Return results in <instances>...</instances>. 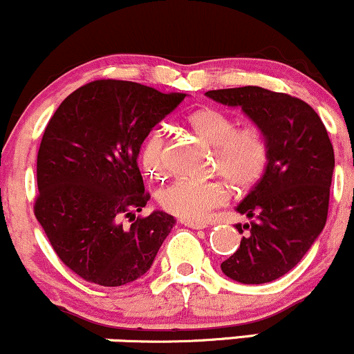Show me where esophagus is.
Returning a JSON list of instances; mask_svg holds the SVG:
<instances>
[{
	"label": "esophagus",
	"mask_w": 354,
	"mask_h": 354,
	"mask_svg": "<svg viewBox=\"0 0 354 354\" xmlns=\"http://www.w3.org/2000/svg\"><path fill=\"white\" fill-rule=\"evenodd\" d=\"M182 223H184L185 227L195 228V230H198V228H205V227H207V223H205V222H201V220H182Z\"/></svg>",
	"instance_id": "esophagus-1"
}]
</instances>
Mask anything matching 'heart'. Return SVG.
<instances>
[{
	"label": "heart",
	"instance_id": "obj_1",
	"mask_svg": "<svg viewBox=\"0 0 354 354\" xmlns=\"http://www.w3.org/2000/svg\"><path fill=\"white\" fill-rule=\"evenodd\" d=\"M189 126L201 139L214 147L218 172L236 190L252 189L268 164V144L260 129H236V120L215 107H203L189 115ZM145 172L159 177L165 170V134L157 127L145 137L140 147ZM160 207L184 220H202L217 207L225 205L228 192L217 182L177 178L157 195Z\"/></svg>",
	"mask_w": 354,
	"mask_h": 354
}]
</instances>
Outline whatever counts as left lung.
<instances>
[{"mask_svg": "<svg viewBox=\"0 0 354 354\" xmlns=\"http://www.w3.org/2000/svg\"><path fill=\"white\" fill-rule=\"evenodd\" d=\"M240 107L263 132L268 164L236 212L250 220L240 248L220 265L228 278L260 285L297 267L328 217L335 152L322 119L301 99L259 86L205 93ZM243 234L242 225H235Z\"/></svg>", "mask_w": 354, "mask_h": 354, "instance_id": "left-lung-1", "label": "left lung"}]
</instances>
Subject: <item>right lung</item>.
<instances>
[{
	"mask_svg": "<svg viewBox=\"0 0 354 354\" xmlns=\"http://www.w3.org/2000/svg\"><path fill=\"white\" fill-rule=\"evenodd\" d=\"M185 95L102 79L69 94L49 120L37 152L35 215L62 263L86 281L120 286L140 278L176 225L162 210L136 218L151 198L137 157Z\"/></svg>",
	"mask_w": 354,
	"mask_h": 354,
	"instance_id": "obj_1",
	"label": "right lung"
}]
</instances>
